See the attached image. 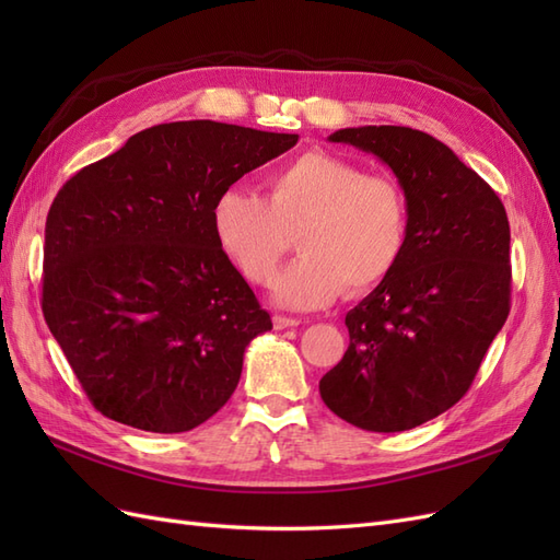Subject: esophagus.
Listing matches in <instances>:
<instances>
[{"label":"esophagus","mask_w":560,"mask_h":560,"mask_svg":"<svg viewBox=\"0 0 560 560\" xmlns=\"http://www.w3.org/2000/svg\"><path fill=\"white\" fill-rule=\"evenodd\" d=\"M296 317H287V315H273V327L276 329H290V327H299Z\"/></svg>","instance_id":"obj_1"}]
</instances>
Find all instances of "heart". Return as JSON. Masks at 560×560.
Returning <instances> with one entry per match:
<instances>
[{
	"label": "heart",
	"mask_w": 560,
	"mask_h": 560,
	"mask_svg": "<svg viewBox=\"0 0 560 560\" xmlns=\"http://www.w3.org/2000/svg\"><path fill=\"white\" fill-rule=\"evenodd\" d=\"M214 241L238 273L266 287L299 241L301 257L273 284L287 308L329 306L346 290L374 292L411 245V202L389 175L311 149L264 179V198L229 189L212 208Z\"/></svg>",
	"instance_id": "b5f03b06"
}]
</instances>
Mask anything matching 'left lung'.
I'll use <instances>...</instances> for the list:
<instances>
[{
	"instance_id": "obj_1",
	"label": "left lung",
	"mask_w": 560,
	"mask_h": 560,
	"mask_svg": "<svg viewBox=\"0 0 560 560\" xmlns=\"http://www.w3.org/2000/svg\"><path fill=\"white\" fill-rule=\"evenodd\" d=\"M329 140L393 167L411 202V245L346 315L350 346L319 395L354 428L404 432L465 397L510 315V219L498 194L428 132L362 126Z\"/></svg>"
}]
</instances>
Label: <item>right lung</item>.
Instances as JSON below:
<instances>
[{
    "label": "right lung",
    "instance_id": "right-lung-1",
    "mask_svg": "<svg viewBox=\"0 0 560 560\" xmlns=\"http://www.w3.org/2000/svg\"><path fill=\"white\" fill-rule=\"evenodd\" d=\"M296 140L161 124L62 184L46 217L42 311L100 413L175 434L231 399L247 343L273 322L219 249L212 208Z\"/></svg>",
    "mask_w": 560,
    "mask_h": 560
}]
</instances>
